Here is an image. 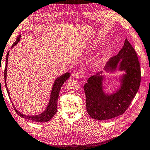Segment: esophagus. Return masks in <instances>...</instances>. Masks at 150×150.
Listing matches in <instances>:
<instances>
[{
  "instance_id": "34e87169",
  "label": "esophagus",
  "mask_w": 150,
  "mask_h": 150,
  "mask_svg": "<svg viewBox=\"0 0 150 150\" xmlns=\"http://www.w3.org/2000/svg\"><path fill=\"white\" fill-rule=\"evenodd\" d=\"M84 75H85V72L83 71L79 70V71H77V73H76L75 77L77 79H81L83 77Z\"/></svg>"
}]
</instances>
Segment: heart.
<instances>
[{
	"label": "heart",
	"mask_w": 150,
	"mask_h": 150,
	"mask_svg": "<svg viewBox=\"0 0 150 150\" xmlns=\"http://www.w3.org/2000/svg\"><path fill=\"white\" fill-rule=\"evenodd\" d=\"M95 46H96V44H91V46H90V49H93V48H94Z\"/></svg>",
	"instance_id": "obj_1"
}]
</instances>
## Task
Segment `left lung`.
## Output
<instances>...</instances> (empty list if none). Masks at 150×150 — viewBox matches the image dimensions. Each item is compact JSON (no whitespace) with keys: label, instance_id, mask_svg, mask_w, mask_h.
<instances>
[{"label":"left lung","instance_id":"obj_1","mask_svg":"<svg viewBox=\"0 0 150 150\" xmlns=\"http://www.w3.org/2000/svg\"><path fill=\"white\" fill-rule=\"evenodd\" d=\"M106 72L115 73L124 71L116 79L120 83L112 93L105 91L103 71L88 79L84 88L86 107L88 115L98 120H105L122 115L125 112L139 89L141 81L140 65L134 47L126 39L124 46L118 54L111 57L105 65Z\"/></svg>","mask_w":150,"mask_h":150}]
</instances>
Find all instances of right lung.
I'll use <instances>...</instances> for the list:
<instances>
[{
	"label": "right lung",
	"instance_id": "add662e5",
	"mask_svg": "<svg viewBox=\"0 0 150 150\" xmlns=\"http://www.w3.org/2000/svg\"><path fill=\"white\" fill-rule=\"evenodd\" d=\"M20 38H21V35H19L18 36L17 39L13 44H12V48L14 46H15L18 43L20 42ZM9 52H8L6 55V66H5V69H4V82H5V86H6L7 93H8V96L10 99L11 100V96H10V93L8 89V87L6 86V74H7V65H8V55H9ZM71 75L70 73H65L64 74L62 75L59 77H58L55 80L54 85H53L52 89L51 91L50 94V100L49 103H48V105L47 106L45 110L43 112L40 113V115H24L23 113H21L20 112L17 110L16 107H14L13 105V107L14 108L15 111L16 112V113L20 117L27 119V120L34 121V122H48L55 115V113L57 112V102L58 100V97H59V93L61 88H62V86L63 85L66 81H67L68 79L69 78Z\"/></svg>",
	"mask_w": 150,
	"mask_h": 150
}]
</instances>
